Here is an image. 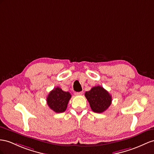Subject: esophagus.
<instances>
[{
    "label": "esophagus",
    "instance_id": "1",
    "mask_svg": "<svg viewBox=\"0 0 154 154\" xmlns=\"http://www.w3.org/2000/svg\"><path fill=\"white\" fill-rule=\"evenodd\" d=\"M82 92H76V95H77V96H80V95H82Z\"/></svg>",
    "mask_w": 154,
    "mask_h": 154
}]
</instances>
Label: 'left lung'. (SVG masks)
Returning a JSON list of instances; mask_svg holds the SVG:
<instances>
[{"label": "left lung", "instance_id": "1", "mask_svg": "<svg viewBox=\"0 0 154 154\" xmlns=\"http://www.w3.org/2000/svg\"><path fill=\"white\" fill-rule=\"evenodd\" d=\"M85 95L94 112H103L111 105V95L102 86H94L90 91L86 92Z\"/></svg>", "mask_w": 154, "mask_h": 154}]
</instances>
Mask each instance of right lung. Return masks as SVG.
Instances as JSON below:
<instances>
[{
  "instance_id": "1",
  "label": "right lung",
  "mask_w": 154,
  "mask_h": 154,
  "mask_svg": "<svg viewBox=\"0 0 154 154\" xmlns=\"http://www.w3.org/2000/svg\"><path fill=\"white\" fill-rule=\"evenodd\" d=\"M72 95L68 92H64L60 88L56 87L49 92L47 97V103L49 107L57 113L64 112Z\"/></svg>"
}]
</instances>
